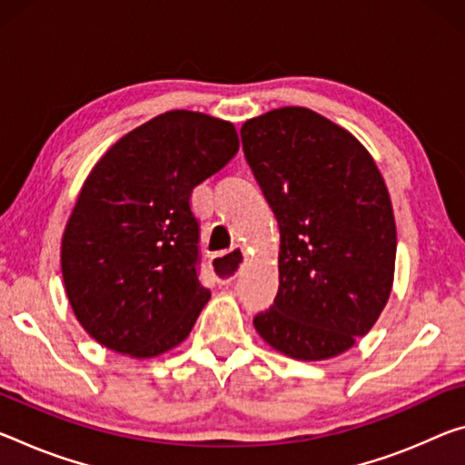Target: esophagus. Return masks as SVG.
Returning <instances> with one entry per match:
<instances>
[{"label": "esophagus", "instance_id": "esophagus-1", "mask_svg": "<svg viewBox=\"0 0 465 465\" xmlns=\"http://www.w3.org/2000/svg\"><path fill=\"white\" fill-rule=\"evenodd\" d=\"M219 259H223V256H215V259H213V262H217ZM227 261H230V269H227L221 277H217L219 285H230L233 282L235 275H238L240 267L246 262V250L242 248V246H233L232 252L227 254Z\"/></svg>", "mask_w": 465, "mask_h": 465}]
</instances>
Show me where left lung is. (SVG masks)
I'll use <instances>...</instances> for the list:
<instances>
[{"mask_svg":"<svg viewBox=\"0 0 465 465\" xmlns=\"http://www.w3.org/2000/svg\"><path fill=\"white\" fill-rule=\"evenodd\" d=\"M248 165L279 223V292L254 329L304 362L348 351L391 296L397 230L372 154L306 107H279L240 130Z\"/></svg>","mask_w":465,"mask_h":465,"instance_id":"8db88e82","label":"left lung"}]
</instances>
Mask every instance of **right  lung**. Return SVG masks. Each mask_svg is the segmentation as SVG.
<instances>
[{"mask_svg": "<svg viewBox=\"0 0 465 465\" xmlns=\"http://www.w3.org/2000/svg\"><path fill=\"white\" fill-rule=\"evenodd\" d=\"M238 149L232 122L173 109L94 163L62 235L65 296L94 341L154 358L190 335L211 298L196 275L190 194Z\"/></svg>", "mask_w": 465, "mask_h": 465, "instance_id": "right-lung-1", "label": "right lung"}]
</instances>
